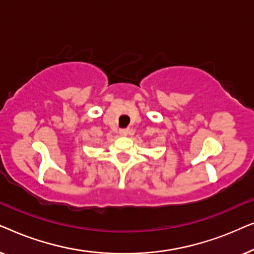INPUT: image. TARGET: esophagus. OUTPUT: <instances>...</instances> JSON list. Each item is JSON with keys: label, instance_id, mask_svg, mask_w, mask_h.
Masks as SVG:
<instances>
[{"label": "esophagus", "instance_id": "obj_1", "mask_svg": "<svg viewBox=\"0 0 254 254\" xmlns=\"http://www.w3.org/2000/svg\"><path fill=\"white\" fill-rule=\"evenodd\" d=\"M129 129H127V128H126V129H120L119 130V134L121 135V136H126V135H128V134H129Z\"/></svg>", "mask_w": 254, "mask_h": 254}]
</instances>
